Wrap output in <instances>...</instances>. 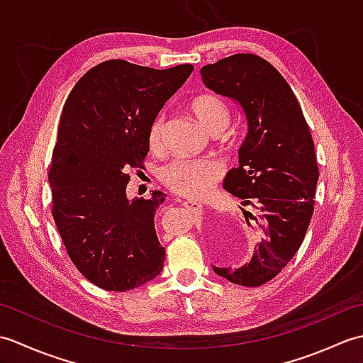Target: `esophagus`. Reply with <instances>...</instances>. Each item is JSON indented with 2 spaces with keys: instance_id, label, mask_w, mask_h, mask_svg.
Masks as SVG:
<instances>
[{
  "instance_id": "esophagus-1",
  "label": "esophagus",
  "mask_w": 363,
  "mask_h": 363,
  "mask_svg": "<svg viewBox=\"0 0 363 363\" xmlns=\"http://www.w3.org/2000/svg\"><path fill=\"white\" fill-rule=\"evenodd\" d=\"M182 206L186 207L187 211H190L191 213L198 217V215L203 213V206L201 203H196V201H191V199H186V201H182Z\"/></svg>"
}]
</instances>
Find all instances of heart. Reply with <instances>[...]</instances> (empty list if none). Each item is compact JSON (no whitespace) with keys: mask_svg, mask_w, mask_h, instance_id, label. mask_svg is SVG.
I'll return each instance as SVG.
<instances>
[{"mask_svg":"<svg viewBox=\"0 0 363 363\" xmlns=\"http://www.w3.org/2000/svg\"><path fill=\"white\" fill-rule=\"evenodd\" d=\"M190 111L195 120L209 134H218L229 121V109L218 95L204 94L194 98ZM165 113H157L148 126V145L151 150H159L164 140ZM225 167L213 157L174 159L160 172V181L173 194L201 198L211 194L217 182L223 177Z\"/></svg>","mask_w":363,"mask_h":363,"instance_id":"obj_1","label":"heart"}]
</instances>
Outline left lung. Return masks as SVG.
<instances>
[{
	"label": "left lung",
	"mask_w": 363,
	"mask_h": 363,
	"mask_svg": "<svg viewBox=\"0 0 363 363\" xmlns=\"http://www.w3.org/2000/svg\"><path fill=\"white\" fill-rule=\"evenodd\" d=\"M201 76L215 94L235 99L248 120L240 165L228 173L225 189L256 207L257 215L243 213L260 233L250 262L213 269L233 284L259 287L287 267L309 228L320 176L312 134L289 82L260 56L234 54L204 65Z\"/></svg>",
	"instance_id": "left-lung-1"
}]
</instances>
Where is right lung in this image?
<instances>
[{
  "label": "right lung",
  "instance_id": "obj_1",
  "mask_svg": "<svg viewBox=\"0 0 363 363\" xmlns=\"http://www.w3.org/2000/svg\"><path fill=\"white\" fill-rule=\"evenodd\" d=\"M194 72L112 59L82 76L68 95L52 150V218L79 273L109 291H128L164 268L154 215L165 194L129 201V169L150 151L148 126Z\"/></svg>",
  "mask_w": 363,
  "mask_h": 363
}]
</instances>
